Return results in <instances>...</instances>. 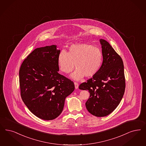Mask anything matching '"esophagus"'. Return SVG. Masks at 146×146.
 I'll return each mask as SVG.
<instances>
[{
	"label": "esophagus",
	"instance_id": "34e87169",
	"mask_svg": "<svg viewBox=\"0 0 146 146\" xmlns=\"http://www.w3.org/2000/svg\"><path fill=\"white\" fill-rule=\"evenodd\" d=\"M74 85H75V88H76V89L78 88V87H79V84H78L76 82H74Z\"/></svg>",
	"mask_w": 146,
	"mask_h": 146
}]
</instances>
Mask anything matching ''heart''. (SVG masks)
Listing matches in <instances>:
<instances>
[{
  "instance_id": "obj_1",
  "label": "heart",
  "mask_w": 146,
  "mask_h": 146,
  "mask_svg": "<svg viewBox=\"0 0 146 146\" xmlns=\"http://www.w3.org/2000/svg\"><path fill=\"white\" fill-rule=\"evenodd\" d=\"M103 62V53L98 47L87 43H78L70 46L68 52L61 50L58 56L60 70L64 74H71L74 80H79L85 76L91 77L99 71Z\"/></svg>"
}]
</instances>
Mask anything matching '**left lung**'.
I'll return each instance as SVG.
<instances>
[{
    "instance_id": "1",
    "label": "left lung",
    "mask_w": 146,
    "mask_h": 146,
    "mask_svg": "<svg viewBox=\"0 0 146 146\" xmlns=\"http://www.w3.org/2000/svg\"><path fill=\"white\" fill-rule=\"evenodd\" d=\"M100 42L102 64L97 73L79 88L88 90L90 94L85 103L88 111L95 116L104 117L111 113L121 102L125 81L122 59L108 42L100 39Z\"/></svg>"
}]
</instances>
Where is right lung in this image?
<instances>
[{
    "instance_id": "obj_1",
    "label": "right lung",
    "mask_w": 146,
    "mask_h": 146,
    "mask_svg": "<svg viewBox=\"0 0 146 146\" xmlns=\"http://www.w3.org/2000/svg\"><path fill=\"white\" fill-rule=\"evenodd\" d=\"M56 45L35 49L21 64V95L24 103L36 116L52 120L61 114L66 98L74 90V83L58 73Z\"/></svg>"
}]
</instances>
